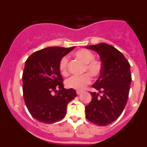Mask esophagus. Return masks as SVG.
<instances>
[{
    "mask_svg": "<svg viewBox=\"0 0 147 147\" xmlns=\"http://www.w3.org/2000/svg\"><path fill=\"white\" fill-rule=\"evenodd\" d=\"M82 93V90H77V91H76V93H77V95L81 94Z\"/></svg>",
    "mask_w": 147,
    "mask_h": 147,
    "instance_id": "1",
    "label": "esophagus"
}]
</instances>
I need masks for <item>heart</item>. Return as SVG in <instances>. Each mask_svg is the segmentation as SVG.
<instances>
[{
  "mask_svg": "<svg viewBox=\"0 0 147 147\" xmlns=\"http://www.w3.org/2000/svg\"><path fill=\"white\" fill-rule=\"evenodd\" d=\"M75 57L85 63V72H88L93 77H98L102 74V63L98 59H95V55L92 51L87 49H81L74 54ZM68 58L65 56L60 59L59 70L62 76H67ZM91 82V76L88 74L82 76H72L65 81V85L67 88L75 90H82Z\"/></svg>",
  "mask_w": 147,
  "mask_h": 147,
  "instance_id": "heart-1",
  "label": "heart"
}]
</instances>
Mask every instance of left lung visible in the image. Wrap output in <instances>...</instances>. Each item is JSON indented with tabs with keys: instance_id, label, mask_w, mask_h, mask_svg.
Instances as JSON below:
<instances>
[{
	"instance_id": "left-lung-1",
	"label": "left lung",
	"mask_w": 147,
	"mask_h": 147,
	"mask_svg": "<svg viewBox=\"0 0 147 147\" xmlns=\"http://www.w3.org/2000/svg\"><path fill=\"white\" fill-rule=\"evenodd\" d=\"M86 48L96 51L102 63V74L92 85L98 92L90 93L93 98L85 107L86 118L96 125H108L120 116L127 102L132 81L130 65L121 52L107 43Z\"/></svg>"
}]
</instances>
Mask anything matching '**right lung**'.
<instances>
[{"label": "right lung", "mask_w": 147, "mask_h": 147, "mask_svg": "<svg viewBox=\"0 0 147 147\" xmlns=\"http://www.w3.org/2000/svg\"><path fill=\"white\" fill-rule=\"evenodd\" d=\"M74 48H45L33 53L26 61L23 98L36 120L45 124L61 120L65 116L67 104L77 96L74 89H65L59 70L60 59Z\"/></svg>", "instance_id": "right-lung-1"}]
</instances>
